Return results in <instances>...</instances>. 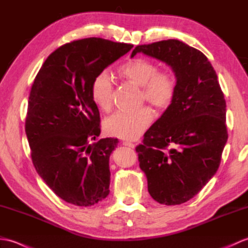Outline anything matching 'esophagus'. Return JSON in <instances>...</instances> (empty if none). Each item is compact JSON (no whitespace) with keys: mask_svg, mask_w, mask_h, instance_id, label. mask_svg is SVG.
Returning a JSON list of instances; mask_svg holds the SVG:
<instances>
[{"mask_svg":"<svg viewBox=\"0 0 248 248\" xmlns=\"http://www.w3.org/2000/svg\"><path fill=\"white\" fill-rule=\"evenodd\" d=\"M123 145H124V146H127V147H130V148H134L135 147V144H133V143H131V141H124L123 143Z\"/></svg>","mask_w":248,"mask_h":248,"instance_id":"1","label":"esophagus"}]
</instances>
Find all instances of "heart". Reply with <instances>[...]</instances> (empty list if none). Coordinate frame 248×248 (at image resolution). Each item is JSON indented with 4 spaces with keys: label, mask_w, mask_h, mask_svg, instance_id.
Instances as JSON below:
<instances>
[{
    "label": "heart",
    "mask_w": 248,
    "mask_h": 248,
    "mask_svg": "<svg viewBox=\"0 0 248 248\" xmlns=\"http://www.w3.org/2000/svg\"><path fill=\"white\" fill-rule=\"evenodd\" d=\"M120 77L141 86V98L157 109H164L171 104L176 94V78L168 69L159 70L155 62L135 57L125 62L118 69ZM93 104L103 112L112 108L115 98L113 82L107 72H100L93 78L91 86ZM154 119L149 108L134 112H117L105 120L104 129L108 135L121 140H135L143 134Z\"/></svg>",
    "instance_id": "b5f03b06"
}]
</instances>
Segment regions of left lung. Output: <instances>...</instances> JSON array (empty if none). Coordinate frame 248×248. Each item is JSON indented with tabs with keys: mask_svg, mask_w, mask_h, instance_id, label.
Returning a JSON list of instances; mask_svg holds the SVG:
<instances>
[{
	"mask_svg": "<svg viewBox=\"0 0 248 248\" xmlns=\"http://www.w3.org/2000/svg\"><path fill=\"white\" fill-rule=\"evenodd\" d=\"M136 53L166 62L175 73V98L135 149L150 196L181 204L218 170L228 139L224 93L207 56L180 40L138 46L131 57Z\"/></svg>",
	"mask_w": 248,
	"mask_h": 248,
	"instance_id": "left-lung-1",
	"label": "left lung"
}]
</instances>
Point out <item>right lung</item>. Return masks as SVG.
I'll list each match as a JSON object with an SVG mask.
<instances>
[{
    "label": "right lung",
    "mask_w": 248,
    "mask_h": 248,
    "mask_svg": "<svg viewBox=\"0 0 248 248\" xmlns=\"http://www.w3.org/2000/svg\"><path fill=\"white\" fill-rule=\"evenodd\" d=\"M132 45L96 38L75 40L46 60L31 86L25 133L38 175L57 196L80 207L109 193V155L117 139H101L91 98L93 78Z\"/></svg>",
    "instance_id": "obj_1"
}]
</instances>
